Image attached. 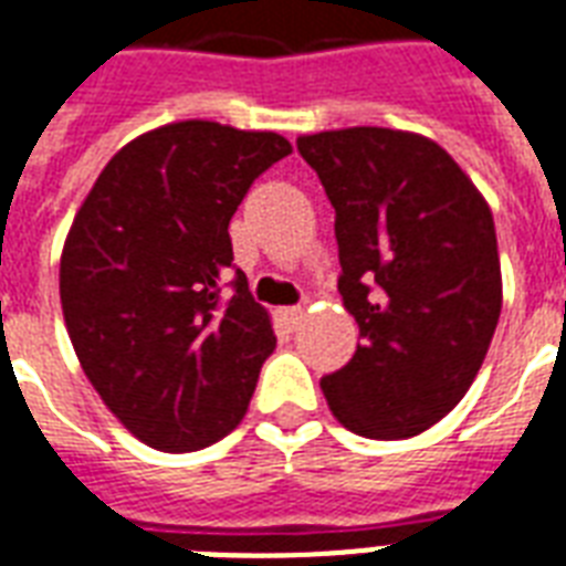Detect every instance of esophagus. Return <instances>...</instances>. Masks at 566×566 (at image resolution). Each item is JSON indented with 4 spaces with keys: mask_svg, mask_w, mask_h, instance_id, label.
<instances>
[{
    "mask_svg": "<svg viewBox=\"0 0 566 566\" xmlns=\"http://www.w3.org/2000/svg\"><path fill=\"white\" fill-rule=\"evenodd\" d=\"M303 317H305V308H300V305H291V308H282V321L291 329H296V326L303 324Z\"/></svg>",
    "mask_w": 566,
    "mask_h": 566,
    "instance_id": "esophagus-1",
    "label": "esophagus"
}]
</instances>
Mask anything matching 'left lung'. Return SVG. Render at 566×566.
<instances>
[{
  "label": "left lung",
  "instance_id": "8db88e82",
  "mask_svg": "<svg viewBox=\"0 0 566 566\" xmlns=\"http://www.w3.org/2000/svg\"><path fill=\"white\" fill-rule=\"evenodd\" d=\"M296 149L336 209L338 294L363 338L321 380L326 405L363 438H413L462 401L495 336L492 209L422 134L357 125Z\"/></svg>",
  "mask_w": 566,
  "mask_h": 566
}]
</instances>
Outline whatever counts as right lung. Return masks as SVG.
I'll list each match as a JSON object with an SVG mask.
<instances>
[{"mask_svg":"<svg viewBox=\"0 0 566 566\" xmlns=\"http://www.w3.org/2000/svg\"><path fill=\"white\" fill-rule=\"evenodd\" d=\"M291 155L275 132L186 119L113 155L71 221L60 300L86 378L161 453L203 450L249 411L275 347L228 224L251 182Z\"/></svg>","mask_w":566,"mask_h":566,"instance_id":"right-lung-1","label":"right lung"}]
</instances>
